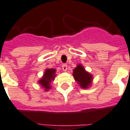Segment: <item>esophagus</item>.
Returning a JSON list of instances; mask_svg holds the SVG:
<instances>
[{
	"label": "esophagus",
	"mask_w": 130,
	"mask_h": 130,
	"mask_svg": "<svg viewBox=\"0 0 130 130\" xmlns=\"http://www.w3.org/2000/svg\"><path fill=\"white\" fill-rule=\"evenodd\" d=\"M67 67H68V66H67V64H62V69H63L64 71H66V70H67Z\"/></svg>",
	"instance_id": "34e87169"
}]
</instances>
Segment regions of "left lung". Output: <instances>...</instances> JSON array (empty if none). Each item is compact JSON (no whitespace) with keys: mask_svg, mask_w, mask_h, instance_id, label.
Returning <instances> with one entry per match:
<instances>
[{"mask_svg":"<svg viewBox=\"0 0 130 130\" xmlns=\"http://www.w3.org/2000/svg\"><path fill=\"white\" fill-rule=\"evenodd\" d=\"M73 76L74 79L83 89H87L93 80L92 75L84 69L82 65L78 64L73 70Z\"/></svg>","mask_w":130,"mask_h":130,"instance_id":"1","label":"left lung"}]
</instances>
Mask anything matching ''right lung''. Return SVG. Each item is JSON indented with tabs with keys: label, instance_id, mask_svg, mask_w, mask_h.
Here are the masks:
<instances>
[{
	"label": "right lung",
	"instance_id": "add662e5",
	"mask_svg": "<svg viewBox=\"0 0 130 130\" xmlns=\"http://www.w3.org/2000/svg\"><path fill=\"white\" fill-rule=\"evenodd\" d=\"M55 73H56V70L55 69H47L44 72L43 76L42 77L38 83L41 84V85L43 88H45V90L46 91L50 89L51 81L54 79Z\"/></svg>",
	"mask_w": 130,
	"mask_h": 130
}]
</instances>
